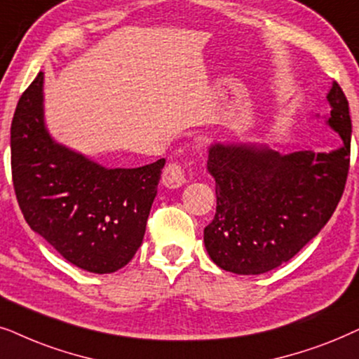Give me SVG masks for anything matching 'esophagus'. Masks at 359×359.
<instances>
[{
  "mask_svg": "<svg viewBox=\"0 0 359 359\" xmlns=\"http://www.w3.org/2000/svg\"><path fill=\"white\" fill-rule=\"evenodd\" d=\"M187 182V169L179 162H169L162 172V184L169 189H177Z\"/></svg>",
  "mask_w": 359,
  "mask_h": 359,
  "instance_id": "obj_1",
  "label": "esophagus"
}]
</instances>
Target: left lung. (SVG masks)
Wrapping results in <instances>:
<instances>
[{
	"label": "left lung",
	"mask_w": 359,
	"mask_h": 359,
	"mask_svg": "<svg viewBox=\"0 0 359 359\" xmlns=\"http://www.w3.org/2000/svg\"><path fill=\"white\" fill-rule=\"evenodd\" d=\"M328 124L343 146L289 156L256 146L215 144L208 170L217 182V213L203 240L218 267L262 274L294 257L318 235L341 200L350 170L351 118L337 82L328 93Z\"/></svg>",
	"instance_id": "left-lung-1"
}]
</instances>
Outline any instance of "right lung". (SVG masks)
I'll list each match as a JSON object with an SVG mask.
<instances>
[{"label": "right lung", "instance_id": "1", "mask_svg": "<svg viewBox=\"0 0 359 359\" xmlns=\"http://www.w3.org/2000/svg\"><path fill=\"white\" fill-rule=\"evenodd\" d=\"M42 72L19 98L11 123V175L27 224L80 269L126 266L144 238L165 159L104 169L55 144L42 119Z\"/></svg>", "mask_w": 359, "mask_h": 359}]
</instances>
